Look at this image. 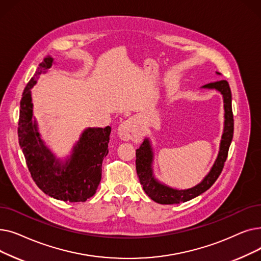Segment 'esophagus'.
<instances>
[{"label":"esophagus","mask_w":261,"mask_h":261,"mask_svg":"<svg viewBox=\"0 0 261 261\" xmlns=\"http://www.w3.org/2000/svg\"><path fill=\"white\" fill-rule=\"evenodd\" d=\"M118 135L122 141H142V133L139 128L135 126L133 120H126L120 123V126L118 127Z\"/></svg>","instance_id":"34e87169"}]
</instances>
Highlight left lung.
Segmentation results:
<instances>
[{"label":"left lung","mask_w":261,"mask_h":261,"mask_svg":"<svg viewBox=\"0 0 261 261\" xmlns=\"http://www.w3.org/2000/svg\"><path fill=\"white\" fill-rule=\"evenodd\" d=\"M217 74H220L216 72ZM203 89L217 90L223 96L224 102V130L221 138L220 150L211 171L196 186L188 189H175L159 182L153 175V152L148 139L144 140L139 149H136V172L147 196L160 204H179L194 199L212 187L220 175L227 158L228 149L234 134V118L231 110V93L226 80L211 82L202 87Z\"/></svg>","instance_id":"8db88e82"}]
</instances>
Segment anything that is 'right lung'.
Segmentation results:
<instances>
[{"instance_id":"1","label":"right lung","mask_w":261,"mask_h":261,"mask_svg":"<svg viewBox=\"0 0 261 261\" xmlns=\"http://www.w3.org/2000/svg\"><path fill=\"white\" fill-rule=\"evenodd\" d=\"M53 62L51 57L44 58L24 89L18 123L19 144L33 180L44 194L65 202H85L94 196L100 183L111 127L86 129L65 162L56 159L41 140L36 119L33 121L31 92Z\"/></svg>"}]
</instances>
